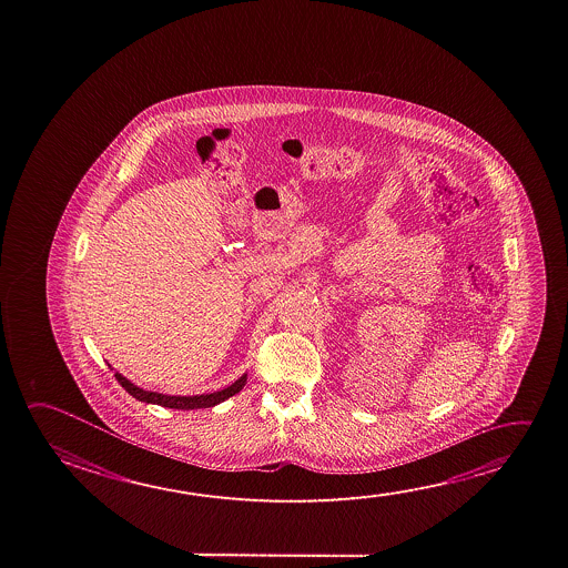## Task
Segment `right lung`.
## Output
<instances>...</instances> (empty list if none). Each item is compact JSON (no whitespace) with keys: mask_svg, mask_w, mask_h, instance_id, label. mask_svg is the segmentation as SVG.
I'll use <instances>...</instances> for the list:
<instances>
[{"mask_svg":"<svg viewBox=\"0 0 568 568\" xmlns=\"http://www.w3.org/2000/svg\"><path fill=\"white\" fill-rule=\"evenodd\" d=\"M114 378L136 400L146 402V404H159V406H164V408L200 409L214 408L215 404L232 398L233 394H237L245 386L247 374H243L242 378H237V381L233 382L232 386H227L224 390L212 392V394H197V396H168V394H159V392L142 390V388L134 386L131 381H126L119 373H114Z\"/></svg>","mask_w":568,"mask_h":568,"instance_id":"obj_1","label":"right lung"}]
</instances>
